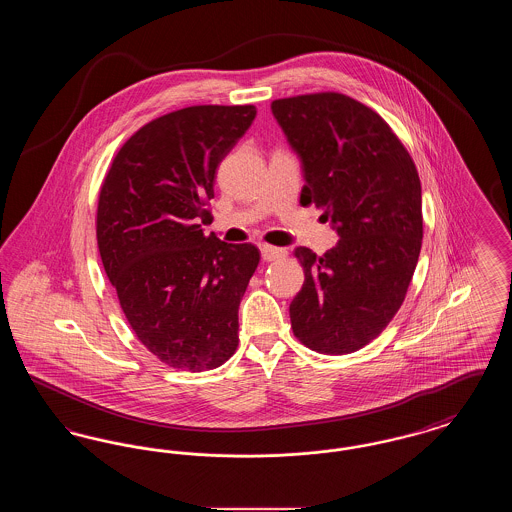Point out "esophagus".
Listing matches in <instances>:
<instances>
[{
  "label": "esophagus",
  "instance_id": "obj_1",
  "mask_svg": "<svg viewBox=\"0 0 512 512\" xmlns=\"http://www.w3.org/2000/svg\"><path fill=\"white\" fill-rule=\"evenodd\" d=\"M261 255H263L265 261H278V259H284V257H286V249L263 244L261 245Z\"/></svg>",
  "mask_w": 512,
  "mask_h": 512
}]
</instances>
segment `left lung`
<instances>
[{"instance_id": "left-lung-1", "label": "left lung", "mask_w": 512, "mask_h": 512, "mask_svg": "<svg viewBox=\"0 0 512 512\" xmlns=\"http://www.w3.org/2000/svg\"><path fill=\"white\" fill-rule=\"evenodd\" d=\"M303 163L301 205L315 203L340 242L305 270L290 305L293 336L324 355L359 351L399 311L422 245V190L390 124L357 99L320 92L270 105Z\"/></svg>"}]
</instances>
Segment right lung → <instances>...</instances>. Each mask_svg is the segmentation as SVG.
<instances>
[{"label":"right lung","mask_w":512,"mask_h":512,"mask_svg":"<svg viewBox=\"0 0 512 512\" xmlns=\"http://www.w3.org/2000/svg\"><path fill=\"white\" fill-rule=\"evenodd\" d=\"M255 115V105H194L147 122L99 190V255L122 313L178 370L217 368L238 347V309L261 255L201 224L213 219L217 167Z\"/></svg>","instance_id":"1"}]
</instances>
